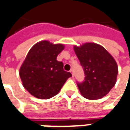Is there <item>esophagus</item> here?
Here are the masks:
<instances>
[{
  "instance_id": "esophagus-1",
  "label": "esophagus",
  "mask_w": 130,
  "mask_h": 130,
  "mask_svg": "<svg viewBox=\"0 0 130 130\" xmlns=\"http://www.w3.org/2000/svg\"><path fill=\"white\" fill-rule=\"evenodd\" d=\"M70 72H71V74H72V76H73V77H74V74L73 70H71Z\"/></svg>"
}]
</instances>
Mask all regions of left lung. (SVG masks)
<instances>
[{
	"label": "left lung",
	"mask_w": 130,
	"mask_h": 130,
	"mask_svg": "<svg viewBox=\"0 0 130 130\" xmlns=\"http://www.w3.org/2000/svg\"><path fill=\"white\" fill-rule=\"evenodd\" d=\"M85 74L84 81L77 82L82 95L88 100H98L108 94L115 86L118 68L111 54L95 43L74 46Z\"/></svg>",
	"instance_id": "1"
}]
</instances>
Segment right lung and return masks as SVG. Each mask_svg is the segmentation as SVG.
<instances>
[{"instance_id": "add662e5", "label": "right lung", "mask_w": 130, "mask_h": 130, "mask_svg": "<svg viewBox=\"0 0 130 130\" xmlns=\"http://www.w3.org/2000/svg\"><path fill=\"white\" fill-rule=\"evenodd\" d=\"M64 47L61 44H54L43 40L30 49L19 75L24 87L32 95L44 100L51 98L72 76L70 72L63 70V63L56 60Z\"/></svg>"}]
</instances>
